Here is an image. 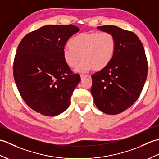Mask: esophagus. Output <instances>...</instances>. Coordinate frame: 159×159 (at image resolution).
Returning <instances> with one entry per match:
<instances>
[{"label": "esophagus", "instance_id": "1", "mask_svg": "<svg viewBox=\"0 0 159 159\" xmlns=\"http://www.w3.org/2000/svg\"><path fill=\"white\" fill-rule=\"evenodd\" d=\"M87 76H88L85 75V74H80V79H81V80L83 79L85 77H87Z\"/></svg>", "mask_w": 159, "mask_h": 159}]
</instances>
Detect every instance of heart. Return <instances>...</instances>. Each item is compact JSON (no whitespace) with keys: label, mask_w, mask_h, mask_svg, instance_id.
<instances>
[{"label":"heart","mask_w":159,"mask_h":159,"mask_svg":"<svg viewBox=\"0 0 159 159\" xmlns=\"http://www.w3.org/2000/svg\"><path fill=\"white\" fill-rule=\"evenodd\" d=\"M64 48L63 59L67 66L75 67L83 59L76 70L85 72L91 69L99 71L112 60L116 50V39L109 32H85L78 35Z\"/></svg>","instance_id":"heart-1"}]
</instances>
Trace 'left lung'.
I'll return each mask as SVG.
<instances>
[{
    "mask_svg": "<svg viewBox=\"0 0 159 159\" xmlns=\"http://www.w3.org/2000/svg\"><path fill=\"white\" fill-rule=\"evenodd\" d=\"M116 39V50L110 63L92 75L94 103L102 112L116 115L136 102L148 75V61L137 35L116 26H98Z\"/></svg>",
    "mask_w": 159,
    "mask_h": 159,
    "instance_id": "1",
    "label": "left lung"
}]
</instances>
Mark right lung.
<instances>
[{"instance_id":"1","label":"right lung","mask_w":159,"mask_h":159,"mask_svg":"<svg viewBox=\"0 0 159 159\" xmlns=\"http://www.w3.org/2000/svg\"><path fill=\"white\" fill-rule=\"evenodd\" d=\"M80 29L69 25H46L26 34L20 42L13 73L22 98L36 112L56 116L65 111L80 82L63 59L67 42Z\"/></svg>"}]
</instances>
